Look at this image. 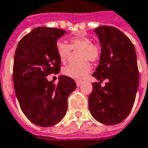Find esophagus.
I'll use <instances>...</instances> for the list:
<instances>
[{
    "label": "esophagus",
    "instance_id": "obj_1",
    "mask_svg": "<svg viewBox=\"0 0 148 148\" xmlns=\"http://www.w3.org/2000/svg\"><path fill=\"white\" fill-rule=\"evenodd\" d=\"M75 82H76V84L77 87H79L80 85H81V84H82V82H81V81H76Z\"/></svg>",
    "mask_w": 148,
    "mask_h": 148
}]
</instances>
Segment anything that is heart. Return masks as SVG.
<instances>
[{
    "mask_svg": "<svg viewBox=\"0 0 148 148\" xmlns=\"http://www.w3.org/2000/svg\"><path fill=\"white\" fill-rule=\"evenodd\" d=\"M56 52L62 63L65 64L69 58L71 49H81L78 64H71L64 66L62 73L71 78L76 80L84 79L91 71V62L98 61L101 57V50L99 45L92 43V39L83 32H78L70 37L69 45L58 41L56 45Z\"/></svg>",
    "mask_w": 148,
    "mask_h": 148,
    "instance_id": "1",
    "label": "heart"
}]
</instances>
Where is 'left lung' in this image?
<instances>
[{"instance_id":"obj_1","label":"left lung","mask_w":148,"mask_h":148,"mask_svg":"<svg viewBox=\"0 0 148 148\" xmlns=\"http://www.w3.org/2000/svg\"><path fill=\"white\" fill-rule=\"evenodd\" d=\"M95 32L101 53L92 75L98 81L107 82L105 87L92 83L89 110L97 121L115 125L127 118L134 104L139 84L137 55L130 39L116 28L101 25Z\"/></svg>"}]
</instances>
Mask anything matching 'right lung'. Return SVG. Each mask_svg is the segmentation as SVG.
I'll use <instances>...</instances> for the list:
<instances>
[{
    "label": "right lung",
    "mask_w": 148,
    "mask_h": 148,
    "mask_svg": "<svg viewBox=\"0 0 148 148\" xmlns=\"http://www.w3.org/2000/svg\"><path fill=\"white\" fill-rule=\"evenodd\" d=\"M65 33L63 29L38 27L19 41L15 50V95L25 116L39 127H52L61 121L67 110V98L76 88L75 82L65 75L59 77L57 84L47 78L60 71L56 45Z\"/></svg>",
    "instance_id": "right-lung-1"
}]
</instances>
